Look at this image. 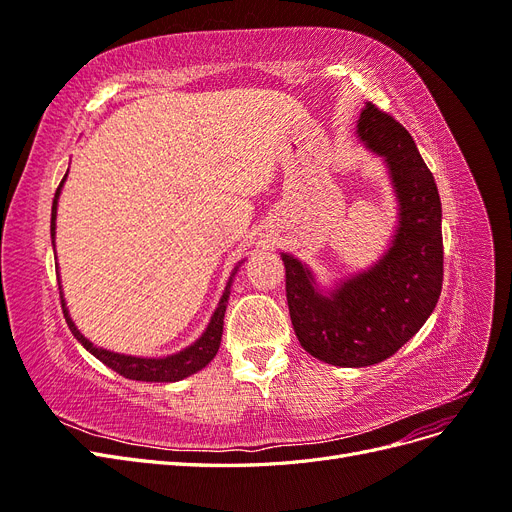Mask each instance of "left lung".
<instances>
[{
    "instance_id": "1",
    "label": "left lung",
    "mask_w": 512,
    "mask_h": 512,
    "mask_svg": "<svg viewBox=\"0 0 512 512\" xmlns=\"http://www.w3.org/2000/svg\"><path fill=\"white\" fill-rule=\"evenodd\" d=\"M359 136L386 160L395 183L399 228L391 250L331 297L318 294L297 258L282 254L294 333L309 354L339 367H367L393 356L433 312L444 277L438 185L410 132L367 102Z\"/></svg>"
}]
</instances>
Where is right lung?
Wrapping results in <instances>:
<instances>
[{"label":"right lung","instance_id":"obj_1","mask_svg":"<svg viewBox=\"0 0 512 512\" xmlns=\"http://www.w3.org/2000/svg\"><path fill=\"white\" fill-rule=\"evenodd\" d=\"M66 179V177H64ZM64 179H61L59 188L55 192V200H53V211H51V237L55 239V218H57V198H59V190L61 185H64ZM230 286V284H228ZM228 286L224 297L215 309V314L209 322L207 331L203 333V337L198 339L196 344H192L190 348L181 350L179 354L173 356H166V359H138V356H126V354H117V352H108L102 350L98 346H94L85 339L79 329L74 327V322L68 316V309L66 303L61 301V309H64V316L68 327L72 331V335L79 339V342L100 359L104 365H108L111 369H115L117 374H121L123 378L128 380H143V382H177L181 378H188L192 374H196L198 369H203L205 365L211 363V359L220 350V342H222V329H224V312H226V301H228ZM61 294V292H59Z\"/></svg>","mask_w":512,"mask_h":512}]
</instances>
